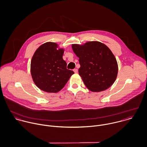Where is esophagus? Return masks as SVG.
Returning a JSON list of instances; mask_svg holds the SVG:
<instances>
[{
    "label": "esophagus",
    "instance_id": "34e87169",
    "mask_svg": "<svg viewBox=\"0 0 147 147\" xmlns=\"http://www.w3.org/2000/svg\"><path fill=\"white\" fill-rule=\"evenodd\" d=\"M73 71H74V72L75 73H78V69H74L73 70Z\"/></svg>",
    "mask_w": 147,
    "mask_h": 147
}]
</instances>
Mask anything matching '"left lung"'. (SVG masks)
<instances>
[{"label": "left lung", "mask_w": 147, "mask_h": 147, "mask_svg": "<svg viewBox=\"0 0 147 147\" xmlns=\"http://www.w3.org/2000/svg\"><path fill=\"white\" fill-rule=\"evenodd\" d=\"M71 47L79 58V75L89 90L100 92L113 85L117 77L118 65L107 45L94 41L72 44Z\"/></svg>", "instance_id": "8db88e82"}]
</instances>
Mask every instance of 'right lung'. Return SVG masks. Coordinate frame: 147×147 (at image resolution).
Instances as JSON below:
<instances>
[{"mask_svg":"<svg viewBox=\"0 0 147 147\" xmlns=\"http://www.w3.org/2000/svg\"><path fill=\"white\" fill-rule=\"evenodd\" d=\"M64 51L57 43L47 42L34 53L30 62V73L34 83L40 90L58 92L74 73L66 68V62L62 59Z\"/></svg>","mask_w":147,"mask_h":147,"instance_id":"obj_1","label":"right lung"}]
</instances>
